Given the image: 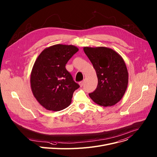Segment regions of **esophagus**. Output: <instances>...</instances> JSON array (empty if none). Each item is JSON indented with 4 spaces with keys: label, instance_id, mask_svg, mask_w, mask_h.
<instances>
[{
    "label": "esophagus",
    "instance_id": "34e87169",
    "mask_svg": "<svg viewBox=\"0 0 157 157\" xmlns=\"http://www.w3.org/2000/svg\"><path fill=\"white\" fill-rule=\"evenodd\" d=\"M79 86H81V87H82V86H83V85H84V81H81V82H79Z\"/></svg>",
    "mask_w": 157,
    "mask_h": 157
}]
</instances>
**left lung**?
I'll return each mask as SVG.
<instances>
[{"mask_svg":"<svg viewBox=\"0 0 157 157\" xmlns=\"http://www.w3.org/2000/svg\"><path fill=\"white\" fill-rule=\"evenodd\" d=\"M95 69L98 78L96 90L89 94L98 105L110 107L123 97L128 85V72L122 57L112 48L105 47L83 48Z\"/></svg>","mask_w":157,"mask_h":157,"instance_id":"1","label":"left lung"}]
</instances>
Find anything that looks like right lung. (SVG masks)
Segmentation results:
<instances>
[{"instance_id":"add662e5","label":"right lung","mask_w":157,"mask_h":157,"mask_svg":"<svg viewBox=\"0 0 157 157\" xmlns=\"http://www.w3.org/2000/svg\"><path fill=\"white\" fill-rule=\"evenodd\" d=\"M78 50L75 45L57 44L45 48L35 60L30 76L31 88L45 109L59 111L71 104L73 93L79 85L66 64Z\"/></svg>"}]
</instances>
